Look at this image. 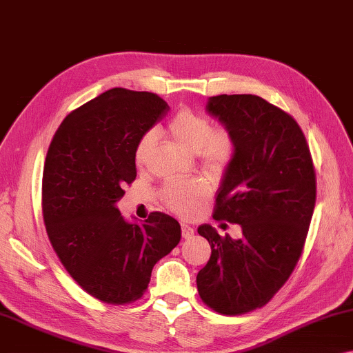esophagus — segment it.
Masks as SVG:
<instances>
[{
  "instance_id": "esophagus-1",
  "label": "esophagus",
  "mask_w": 353,
  "mask_h": 353,
  "mask_svg": "<svg viewBox=\"0 0 353 353\" xmlns=\"http://www.w3.org/2000/svg\"><path fill=\"white\" fill-rule=\"evenodd\" d=\"M181 235L184 240H189V238L194 236V229L189 224H186V222H181Z\"/></svg>"
}]
</instances>
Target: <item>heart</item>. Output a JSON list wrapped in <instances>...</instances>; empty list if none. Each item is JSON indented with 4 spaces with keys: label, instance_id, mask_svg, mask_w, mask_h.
Instances as JSON below:
<instances>
[{
    "label": "heart",
    "instance_id": "b5f03b06",
    "mask_svg": "<svg viewBox=\"0 0 353 353\" xmlns=\"http://www.w3.org/2000/svg\"><path fill=\"white\" fill-rule=\"evenodd\" d=\"M170 137L191 153H197L202 164L210 170H224L235 156V137L224 128L213 129L207 117L192 110H181L169 121L167 126ZM156 134H143L135 146L134 159L139 167L148 164L153 156ZM208 186L199 178L172 180L162 188L161 197L172 211L178 214H192L202 200L207 197Z\"/></svg>",
    "mask_w": 353,
    "mask_h": 353
}]
</instances>
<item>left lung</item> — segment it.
Segmentation results:
<instances>
[{
  "label": "left lung",
  "mask_w": 353,
  "mask_h": 353,
  "mask_svg": "<svg viewBox=\"0 0 353 353\" xmlns=\"http://www.w3.org/2000/svg\"><path fill=\"white\" fill-rule=\"evenodd\" d=\"M207 112L236 143L213 218L238 224L243 236L199 227L211 257L199 271L197 290L216 312L236 316L267 305L294 271L316 205V172L298 123L262 97L213 96Z\"/></svg>",
  "instance_id": "obj_1"
}]
</instances>
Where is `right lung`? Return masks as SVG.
I'll return each instance as SVG.
<instances>
[{"mask_svg": "<svg viewBox=\"0 0 353 353\" xmlns=\"http://www.w3.org/2000/svg\"><path fill=\"white\" fill-rule=\"evenodd\" d=\"M169 105L148 91L112 88L64 118L48 146L42 176L46 230L63 267L97 300H139L156 262L181 240L172 216L154 211L142 224L117 202L131 184L135 146Z\"/></svg>", "mask_w": 353, "mask_h": 353, "instance_id": "obj_1", "label": "right lung"}]
</instances>
